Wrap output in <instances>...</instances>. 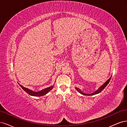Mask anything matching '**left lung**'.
Returning a JSON list of instances; mask_svg holds the SVG:
<instances>
[{
	"label": "left lung",
	"instance_id": "obj_1",
	"mask_svg": "<svg viewBox=\"0 0 127 127\" xmlns=\"http://www.w3.org/2000/svg\"><path fill=\"white\" fill-rule=\"evenodd\" d=\"M111 76L110 77V78H109L107 81H106L105 82L103 85H102V86H101V87L99 88V89H97L95 92L92 93V94H85V93H83L82 92V91H81V90H80L79 89L77 88H75V89H76L80 93L82 94L83 95H96V94L99 93L100 92H101L102 90H103L106 87V86H107V85H108V84L109 83V82H110V79H111Z\"/></svg>",
	"mask_w": 127,
	"mask_h": 127
}]
</instances>
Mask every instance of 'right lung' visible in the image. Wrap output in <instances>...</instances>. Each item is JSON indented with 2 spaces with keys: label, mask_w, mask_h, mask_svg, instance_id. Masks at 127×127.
<instances>
[{
  "label": "right lung",
  "mask_w": 127,
  "mask_h": 127,
  "mask_svg": "<svg viewBox=\"0 0 127 127\" xmlns=\"http://www.w3.org/2000/svg\"><path fill=\"white\" fill-rule=\"evenodd\" d=\"M19 85L21 87V88L24 90V91L28 94V95H32V96H43L44 95H45L46 93H47L50 91H51V90L53 88V86H51V87L45 89L39 92H34L33 91L31 90H30L27 88L24 87L22 85H20L19 84Z\"/></svg>",
  "instance_id": "obj_1"
}]
</instances>
